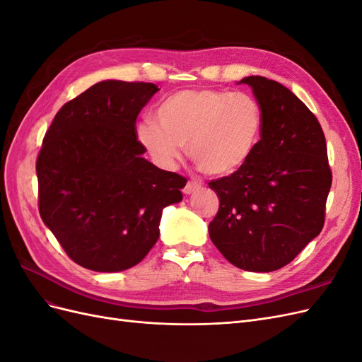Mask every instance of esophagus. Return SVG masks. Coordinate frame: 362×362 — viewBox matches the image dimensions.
I'll return each mask as SVG.
<instances>
[{"mask_svg": "<svg viewBox=\"0 0 362 362\" xmlns=\"http://www.w3.org/2000/svg\"><path fill=\"white\" fill-rule=\"evenodd\" d=\"M201 189V184L199 182H196V181H189L187 184H185V187H184V193L185 194H192V193H194V192H198Z\"/></svg>", "mask_w": 362, "mask_h": 362, "instance_id": "1", "label": "esophagus"}]
</instances>
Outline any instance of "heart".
I'll use <instances>...</instances> for the list:
<instances>
[{
	"mask_svg": "<svg viewBox=\"0 0 362 362\" xmlns=\"http://www.w3.org/2000/svg\"><path fill=\"white\" fill-rule=\"evenodd\" d=\"M157 122L140 120L136 134L156 164L172 169L184 145L199 169L229 177L258 148L264 115L254 96L218 89H185L170 95L157 110Z\"/></svg>",
	"mask_w": 362,
	"mask_h": 362,
	"instance_id": "1",
	"label": "heart"
}]
</instances>
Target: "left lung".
Returning a JSON list of instances; mask_svg holds the SVG:
<instances>
[{
    "label": "left lung",
    "instance_id": "left-lung-1",
    "mask_svg": "<svg viewBox=\"0 0 362 362\" xmlns=\"http://www.w3.org/2000/svg\"><path fill=\"white\" fill-rule=\"evenodd\" d=\"M240 83L254 90L264 127L242 169L208 182L221 202L208 233L235 267L273 272L320 234L332 172L323 129L298 96L266 76Z\"/></svg>",
    "mask_w": 362,
    "mask_h": 362
}]
</instances>
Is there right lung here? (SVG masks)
<instances>
[{
  "instance_id": "add662e5",
  "label": "right lung",
  "mask_w": 362,
  "mask_h": 362,
  "mask_svg": "<svg viewBox=\"0 0 362 362\" xmlns=\"http://www.w3.org/2000/svg\"><path fill=\"white\" fill-rule=\"evenodd\" d=\"M158 87L101 81L54 117L36 161L39 213L84 269L120 272L146 257L164 206L187 182L144 158L136 119Z\"/></svg>"
}]
</instances>
